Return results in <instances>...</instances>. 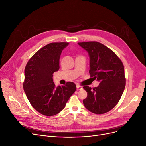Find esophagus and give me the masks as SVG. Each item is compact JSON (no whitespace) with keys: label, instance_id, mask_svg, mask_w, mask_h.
<instances>
[{"label":"esophagus","instance_id":"esophagus-1","mask_svg":"<svg viewBox=\"0 0 146 146\" xmlns=\"http://www.w3.org/2000/svg\"><path fill=\"white\" fill-rule=\"evenodd\" d=\"M82 86H81L80 85H77V90H82Z\"/></svg>","mask_w":146,"mask_h":146}]
</instances>
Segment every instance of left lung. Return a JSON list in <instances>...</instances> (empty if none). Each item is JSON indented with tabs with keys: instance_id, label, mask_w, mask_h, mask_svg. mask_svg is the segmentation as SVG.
Listing matches in <instances>:
<instances>
[{
	"instance_id": "obj_1",
	"label": "left lung",
	"mask_w": 146,
	"mask_h": 146,
	"mask_svg": "<svg viewBox=\"0 0 146 146\" xmlns=\"http://www.w3.org/2000/svg\"><path fill=\"white\" fill-rule=\"evenodd\" d=\"M78 44L89 54L90 77L100 82L92 89L83 86L88 93L87 98L83 100V104L92 113H107L119 102L125 89L126 79L123 63L113 50L99 42Z\"/></svg>"
}]
</instances>
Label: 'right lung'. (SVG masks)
<instances>
[{
	"label": "right lung",
	"instance_id": "add662e5",
	"mask_svg": "<svg viewBox=\"0 0 146 146\" xmlns=\"http://www.w3.org/2000/svg\"><path fill=\"white\" fill-rule=\"evenodd\" d=\"M68 42H52L31 57L25 68L24 90L30 104L38 112L52 116L63 110L76 90V84L68 82L55 87L53 74L60 69L61 52Z\"/></svg>",
	"mask_w": 146,
	"mask_h": 146
}]
</instances>
